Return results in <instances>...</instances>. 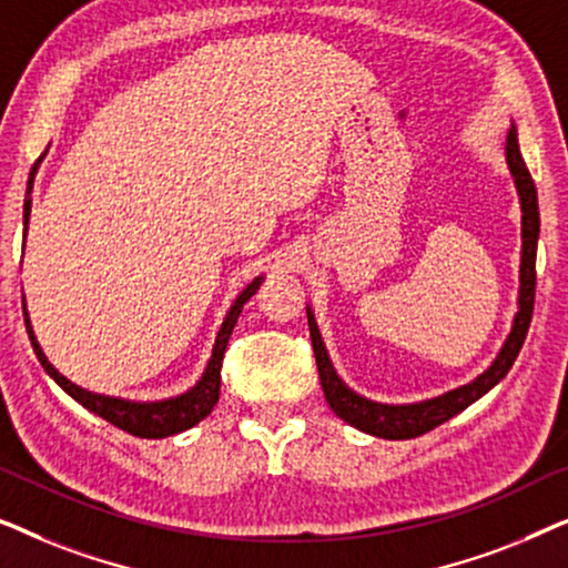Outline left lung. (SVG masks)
I'll return each instance as SVG.
<instances>
[{
	"instance_id": "8db88e82",
	"label": "left lung",
	"mask_w": 568,
	"mask_h": 568,
	"mask_svg": "<svg viewBox=\"0 0 568 568\" xmlns=\"http://www.w3.org/2000/svg\"><path fill=\"white\" fill-rule=\"evenodd\" d=\"M507 165L509 173L515 178L519 204H523V263H519V300H517V315L511 323V331L504 346L496 354L484 375H478L473 383L455 387L437 398L422 400V403H406V406H390V403H377L364 398V395L354 393L344 379L336 375L333 364L325 352V344L317 331L313 310L307 307V325H310V338H313V352L317 362V375H321V385L325 393V400L333 408V414L344 418L346 424H352L354 429L372 437L383 439H414L422 434L432 432L434 426L449 422V418L460 414L476 403L478 398L491 390L494 385H499L507 372L515 364L519 348L525 344L527 328L532 321V305H535V253H538V235H540V212H538V191L527 170L523 154H519L517 144V129L511 126L507 134Z\"/></svg>"
}]
</instances>
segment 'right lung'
<instances>
[{
	"mask_svg": "<svg viewBox=\"0 0 568 568\" xmlns=\"http://www.w3.org/2000/svg\"><path fill=\"white\" fill-rule=\"evenodd\" d=\"M38 165H41V160L36 162L33 170H30V178H28L26 214H22V216H26V220H22V224H26V232H28V222H30V204H33L30 193H33V181H36ZM261 282H263V276H255L253 282L237 294L235 305L230 307V313H227V317H224L220 333H216V341H214V348H212V359H209L204 375H201L199 383L193 385L191 390H185L183 395H175V398H168V400H154V403L123 400V398H113V395L90 393V390H84V387L74 385L72 379H67L57 367H53L49 359H45L43 348H41V344H38V338L33 333V325H30V317H28V310H26V297H22V315H26L28 338H30V344H33V352L38 356V362H41V367L49 372V375L53 377V383H57L61 390H64L67 395H72V398L80 403V406L92 410V414H98L100 418H105V422H111L113 426H119V429L134 434V437L162 439V437H173V434H178V432L191 429V426H196L201 418H206L209 414H212L216 400H220L224 348H227L232 328H235L237 317H240V313H243V305L253 297L255 292H258Z\"/></svg>",
	"mask_w": 568,
	"mask_h": 568,
	"instance_id": "obj_1",
	"label": "right lung"
}]
</instances>
